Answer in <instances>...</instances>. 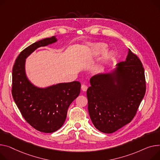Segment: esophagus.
Instances as JSON below:
<instances>
[{"mask_svg": "<svg viewBox=\"0 0 160 160\" xmlns=\"http://www.w3.org/2000/svg\"><path fill=\"white\" fill-rule=\"evenodd\" d=\"M88 86H86V85H84V84H83V85H82V86H81V89H82V90L83 91H86L87 90H88Z\"/></svg>", "mask_w": 160, "mask_h": 160, "instance_id": "obj_1", "label": "esophagus"}]
</instances>
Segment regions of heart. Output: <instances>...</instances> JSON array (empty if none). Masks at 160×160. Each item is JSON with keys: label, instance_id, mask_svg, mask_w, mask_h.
Wrapping results in <instances>:
<instances>
[{"label": "heart", "instance_id": "heart-1", "mask_svg": "<svg viewBox=\"0 0 160 160\" xmlns=\"http://www.w3.org/2000/svg\"><path fill=\"white\" fill-rule=\"evenodd\" d=\"M106 48H107V45L104 43H98V44H93L92 46V48L91 50L90 56L91 57H97L100 54H102V53H103L106 50ZM112 55H113L112 52L111 51L106 52L104 55L103 60L105 61L109 60L110 58H112Z\"/></svg>", "mask_w": 160, "mask_h": 160}]
</instances>
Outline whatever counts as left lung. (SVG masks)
Masks as SVG:
<instances>
[{"label":"left lung","mask_w":160,"mask_h":160,"mask_svg":"<svg viewBox=\"0 0 160 160\" xmlns=\"http://www.w3.org/2000/svg\"><path fill=\"white\" fill-rule=\"evenodd\" d=\"M90 83L88 111L94 127L104 133H112L130 123L146 91L144 68L130 49L116 69L96 74Z\"/></svg>","instance_id":"obj_1"}]
</instances>
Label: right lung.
Wrapping results in <instances>:
<instances>
[{"instance_id": "right-lung-1", "label": "right lung", "mask_w": 160, "mask_h": 160, "mask_svg": "<svg viewBox=\"0 0 160 160\" xmlns=\"http://www.w3.org/2000/svg\"><path fill=\"white\" fill-rule=\"evenodd\" d=\"M57 41L55 36L46 38L24 49L17 57L12 71V92L19 111L29 125L46 133L55 132L63 125L69 105L78 97L81 88L78 81L39 88L28 79L26 58L36 49Z\"/></svg>"}]
</instances>
